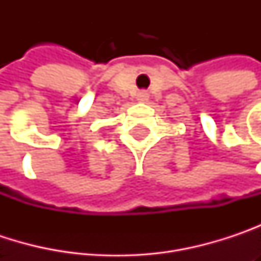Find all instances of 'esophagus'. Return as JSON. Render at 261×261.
Returning <instances> with one entry per match:
<instances>
[{
    "label": "esophagus",
    "mask_w": 261,
    "mask_h": 261,
    "mask_svg": "<svg viewBox=\"0 0 261 261\" xmlns=\"http://www.w3.org/2000/svg\"><path fill=\"white\" fill-rule=\"evenodd\" d=\"M148 99H149V95L146 92H139L137 93V101L139 102H146Z\"/></svg>",
    "instance_id": "obj_1"
}]
</instances>
